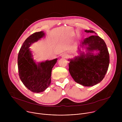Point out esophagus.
I'll return each mask as SVG.
<instances>
[{"label": "esophagus", "mask_w": 122, "mask_h": 122, "mask_svg": "<svg viewBox=\"0 0 122 122\" xmlns=\"http://www.w3.org/2000/svg\"><path fill=\"white\" fill-rule=\"evenodd\" d=\"M61 57L63 58H66V54H62L61 55Z\"/></svg>", "instance_id": "esophagus-1"}]
</instances>
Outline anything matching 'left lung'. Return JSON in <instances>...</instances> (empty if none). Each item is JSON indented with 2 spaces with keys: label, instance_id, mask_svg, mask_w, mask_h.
<instances>
[{
  "label": "left lung",
  "instance_id": "obj_1",
  "mask_svg": "<svg viewBox=\"0 0 122 122\" xmlns=\"http://www.w3.org/2000/svg\"><path fill=\"white\" fill-rule=\"evenodd\" d=\"M84 31L97 35L93 30ZM81 48H85L86 53ZM78 51L79 56L68 60V71L72 78L84 86H93L99 83L105 77L110 63L105 41L97 35L91 36L81 42Z\"/></svg>",
  "mask_w": 122,
  "mask_h": 122
}]
</instances>
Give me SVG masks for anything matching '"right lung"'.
Here are the masks:
<instances>
[{"mask_svg": "<svg viewBox=\"0 0 122 122\" xmlns=\"http://www.w3.org/2000/svg\"><path fill=\"white\" fill-rule=\"evenodd\" d=\"M45 36L43 31L32 34L23 43L18 56L19 75L22 82L30 91L37 93L43 92L50 86L52 68L58 59L40 62L34 59L29 47Z\"/></svg>", "mask_w": 122, "mask_h": 122, "instance_id": "1", "label": "right lung"}]
</instances>
